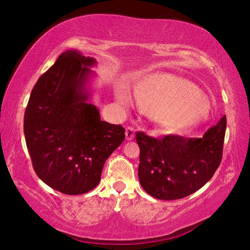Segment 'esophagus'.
<instances>
[{"label": "esophagus", "mask_w": 250, "mask_h": 250, "mask_svg": "<svg viewBox=\"0 0 250 250\" xmlns=\"http://www.w3.org/2000/svg\"><path fill=\"white\" fill-rule=\"evenodd\" d=\"M134 138V129L131 128V126H128V128L125 129V139L128 141L133 140Z\"/></svg>", "instance_id": "34e87169"}]
</instances>
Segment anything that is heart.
Wrapping results in <instances>:
<instances>
[{
    "label": "heart",
    "mask_w": 250,
    "mask_h": 250,
    "mask_svg": "<svg viewBox=\"0 0 250 250\" xmlns=\"http://www.w3.org/2000/svg\"><path fill=\"white\" fill-rule=\"evenodd\" d=\"M132 91L139 108L153 117L168 134L192 132L208 113L209 103L204 92L174 75H146L133 83ZM119 96L122 98L121 94Z\"/></svg>",
    "instance_id": "1"
}]
</instances>
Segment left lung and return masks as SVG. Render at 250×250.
Instances as JSON below:
<instances>
[{
    "label": "left lung",
    "instance_id": "8db88e82",
    "mask_svg": "<svg viewBox=\"0 0 250 250\" xmlns=\"http://www.w3.org/2000/svg\"><path fill=\"white\" fill-rule=\"evenodd\" d=\"M225 131L224 116L200 139L172 134L156 139L138 132V174L143 189L163 201L180 200L198 191L221 164Z\"/></svg>",
    "mask_w": 250,
    "mask_h": 250
}]
</instances>
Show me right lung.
<instances>
[{
    "instance_id": "right-lung-1",
    "label": "right lung",
    "mask_w": 250,
    "mask_h": 250,
    "mask_svg": "<svg viewBox=\"0 0 250 250\" xmlns=\"http://www.w3.org/2000/svg\"><path fill=\"white\" fill-rule=\"evenodd\" d=\"M97 64L66 50L37 80L24 116V134L34 170L49 188L79 195L100 182L105 160L125 140V129L100 119L89 104Z\"/></svg>"
}]
</instances>
